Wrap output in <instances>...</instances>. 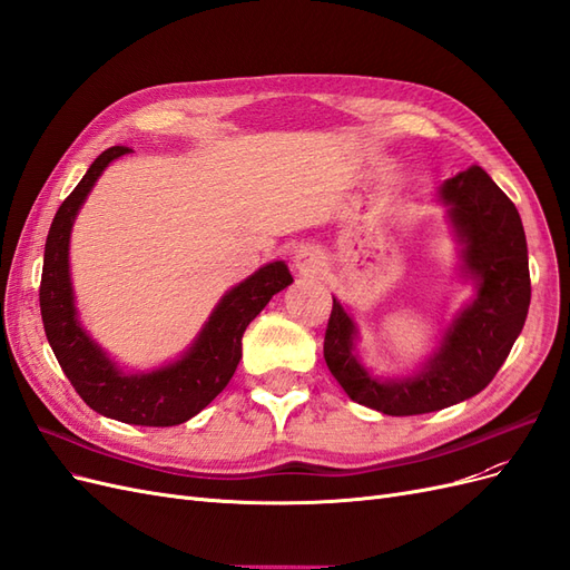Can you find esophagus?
<instances>
[{
  "label": "esophagus",
  "mask_w": 570,
  "mask_h": 570,
  "mask_svg": "<svg viewBox=\"0 0 570 570\" xmlns=\"http://www.w3.org/2000/svg\"><path fill=\"white\" fill-rule=\"evenodd\" d=\"M292 266H295L297 273H302V275H314L323 266V256L316 247L302 245L299 249H295V256H292Z\"/></svg>",
  "instance_id": "obj_1"
}]
</instances>
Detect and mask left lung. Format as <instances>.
Returning a JSON list of instances; mask_svg holds the SVG:
<instances>
[{
    "mask_svg": "<svg viewBox=\"0 0 570 570\" xmlns=\"http://www.w3.org/2000/svg\"><path fill=\"white\" fill-rule=\"evenodd\" d=\"M461 243L465 273L478 297L446 331L440 350L416 377L375 381L354 354L356 327L333 299L323 340L325 364L350 400L387 416H416L459 404L485 390L521 335L530 306V271L523 223L513 202L480 166L440 187Z\"/></svg>",
    "mask_w": 570,
    "mask_h": 570,
    "instance_id": "obj_1",
    "label": "left lung"
}]
</instances>
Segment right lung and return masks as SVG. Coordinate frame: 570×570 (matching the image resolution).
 I'll return each mask as SVG.
<instances>
[{"mask_svg": "<svg viewBox=\"0 0 570 570\" xmlns=\"http://www.w3.org/2000/svg\"><path fill=\"white\" fill-rule=\"evenodd\" d=\"M128 151V147L101 151L59 206L45 245L40 312L51 352L85 404L120 423L166 428L197 416L230 383L243 358L247 325L262 314L275 292L292 283V275L283 262L258 268L245 283L223 295L209 323L176 364L151 373H120L78 323L68 275V239L76 214L101 170Z\"/></svg>", "mask_w": 570, "mask_h": 570, "instance_id": "add662e5", "label": "right lung"}]
</instances>
